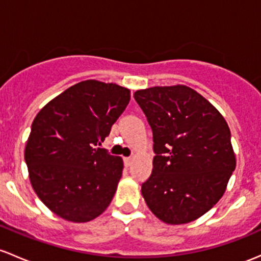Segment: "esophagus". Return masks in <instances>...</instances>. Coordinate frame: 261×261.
Returning a JSON list of instances; mask_svg holds the SVG:
<instances>
[{
    "mask_svg": "<svg viewBox=\"0 0 261 261\" xmlns=\"http://www.w3.org/2000/svg\"><path fill=\"white\" fill-rule=\"evenodd\" d=\"M131 163H133V158H123V164H125V166H130Z\"/></svg>",
    "mask_w": 261,
    "mask_h": 261,
    "instance_id": "1",
    "label": "esophagus"
}]
</instances>
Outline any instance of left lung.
<instances>
[{
	"mask_svg": "<svg viewBox=\"0 0 261 261\" xmlns=\"http://www.w3.org/2000/svg\"><path fill=\"white\" fill-rule=\"evenodd\" d=\"M152 130V172L141 185L149 209L166 224L204 215L224 195L237 166L220 112L184 85L134 95Z\"/></svg>",
	"mask_w": 261,
	"mask_h": 261,
	"instance_id": "left-lung-1",
	"label": "left lung"
}]
</instances>
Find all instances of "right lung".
Here are the masks:
<instances>
[{
    "label": "right lung",
    "mask_w": 261,
    "mask_h": 261,
    "mask_svg": "<svg viewBox=\"0 0 261 261\" xmlns=\"http://www.w3.org/2000/svg\"><path fill=\"white\" fill-rule=\"evenodd\" d=\"M130 102V90L79 82L38 112L24 150L41 201L65 220L86 223L106 210L122 175V159L100 146Z\"/></svg>",
    "instance_id": "right-lung-1"
}]
</instances>
